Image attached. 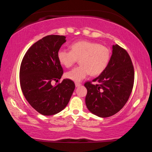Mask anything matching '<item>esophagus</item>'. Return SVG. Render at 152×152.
Here are the masks:
<instances>
[{"label": "esophagus", "mask_w": 152, "mask_h": 152, "mask_svg": "<svg viewBox=\"0 0 152 152\" xmlns=\"http://www.w3.org/2000/svg\"><path fill=\"white\" fill-rule=\"evenodd\" d=\"M80 85H81V84L80 83H78V82H76V83H75L76 87H79Z\"/></svg>", "instance_id": "1"}]
</instances>
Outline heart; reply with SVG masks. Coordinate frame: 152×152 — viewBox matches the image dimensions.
<instances>
[{
  "instance_id": "1",
  "label": "heart",
  "mask_w": 152,
  "mask_h": 152,
  "mask_svg": "<svg viewBox=\"0 0 152 152\" xmlns=\"http://www.w3.org/2000/svg\"><path fill=\"white\" fill-rule=\"evenodd\" d=\"M71 51L61 49L58 59L61 65L70 68L79 59L80 65L67 72L65 76L74 82H80L91 74L98 76L106 70L110 60L108 48L91 41H78L70 46Z\"/></svg>"
}]
</instances>
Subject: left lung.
I'll list each match as a JSON object with an SVG mask.
<instances>
[{
	"label": "left lung",
	"mask_w": 152,
	"mask_h": 152,
	"mask_svg": "<svg viewBox=\"0 0 152 152\" xmlns=\"http://www.w3.org/2000/svg\"><path fill=\"white\" fill-rule=\"evenodd\" d=\"M92 82L97 84H84L89 111L100 117H109L119 112L127 102L134 83V69L127 51L113 45L107 68Z\"/></svg>",
	"instance_id": "left-lung-1"
}]
</instances>
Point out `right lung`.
Here are the masks:
<instances>
[{"label": "right lung", "mask_w": 152, "mask_h": 152, "mask_svg": "<svg viewBox=\"0 0 152 152\" xmlns=\"http://www.w3.org/2000/svg\"><path fill=\"white\" fill-rule=\"evenodd\" d=\"M66 42L64 35L45 36L27 50L20 64L23 94L33 109L45 116L65 109L75 88L74 82L69 79H64L55 86L51 84L63 74L58 52Z\"/></svg>", "instance_id": "right-lung-1"}]
</instances>
